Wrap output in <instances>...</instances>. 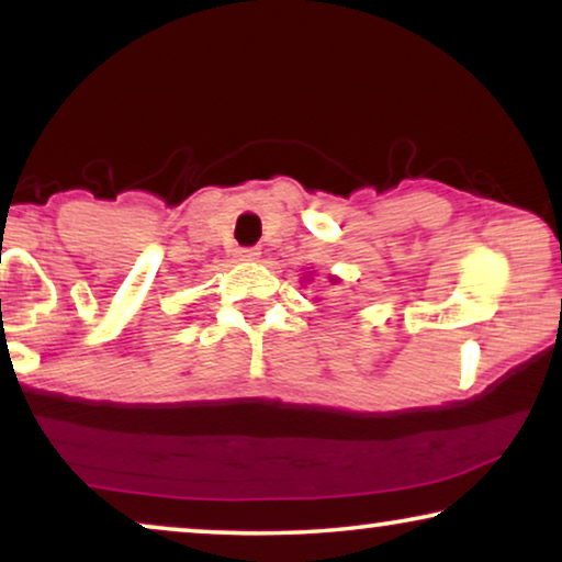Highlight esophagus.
Listing matches in <instances>:
<instances>
[{"instance_id":"1","label":"esophagus","mask_w":562,"mask_h":562,"mask_svg":"<svg viewBox=\"0 0 562 562\" xmlns=\"http://www.w3.org/2000/svg\"><path fill=\"white\" fill-rule=\"evenodd\" d=\"M235 256L240 260H258L260 252H258V248H237Z\"/></svg>"}]
</instances>
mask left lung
Segmentation results:
<instances>
[{
	"instance_id": "1",
	"label": "left lung",
	"mask_w": 562,
	"mask_h": 562,
	"mask_svg": "<svg viewBox=\"0 0 562 562\" xmlns=\"http://www.w3.org/2000/svg\"><path fill=\"white\" fill-rule=\"evenodd\" d=\"M306 276H312V271H306ZM306 281H310V279H304V283H306ZM329 281L337 283V281H340V279H337V276H329Z\"/></svg>"
}]
</instances>
